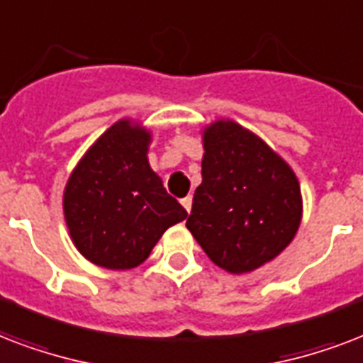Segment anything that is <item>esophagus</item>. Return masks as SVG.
Masks as SVG:
<instances>
[{
    "instance_id": "obj_1",
    "label": "esophagus",
    "mask_w": 363,
    "mask_h": 363,
    "mask_svg": "<svg viewBox=\"0 0 363 363\" xmlns=\"http://www.w3.org/2000/svg\"><path fill=\"white\" fill-rule=\"evenodd\" d=\"M191 204H193V199H191V196H184V199H182V206H184L187 212H191Z\"/></svg>"
}]
</instances>
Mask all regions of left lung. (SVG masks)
Listing matches in <instances>:
<instances>
[{"instance_id":"left-lung-1","label":"left lung","mask_w":363,"mask_h":363,"mask_svg":"<svg viewBox=\"0 0 363 363\" xmlns=\"http://www.w3.org/2000/svg\"><path fill=\"white\" fill-rule=\"evenodd\" d=\"M301 223V189L263 140L233 121L204 132L202 184L187 229L221 269L240 274L274 259Z\"/></svg>"}]
</instances>
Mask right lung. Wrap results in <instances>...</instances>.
<instances>
[{"label":"right lung","instance_id":"add662e5","mask_svg":"<svg viewBox=\"0 0 363 363\" xmlns=\"http://www.w3.org/2000/svg\"><path fill=\"white\" fill-rule=\"evenodd\" d=\"M150 132L119 121L86 151L64 193L72 240L94 265L125 271L187 218L147 162Z\"/></svg>","mask_w":363,"mask_h":363}]
</instances>
